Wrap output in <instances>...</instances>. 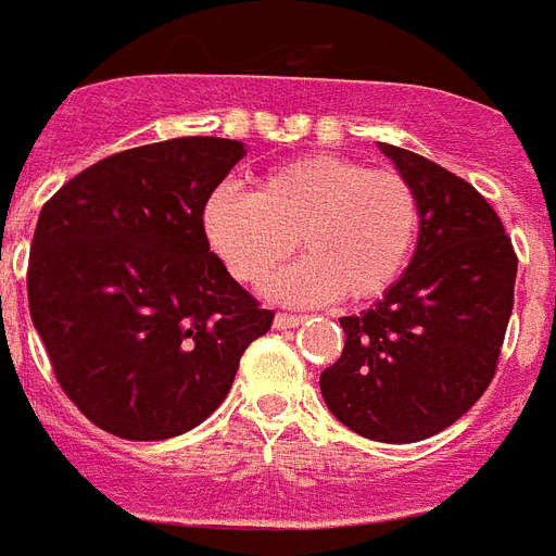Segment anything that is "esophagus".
Wrapping results in <instances>:
<instances>
[{"instance_id": "esophagus-1", "label": "esophagus", "mask_w": 556, "mask_h": 556, "mask_svg": "<svg viewBox=\"0 0 556 556\" xmlns=\"http://www.w3.org/2000/svg\"><path fill=\"white\" fill-rule=\"evenodd\" d=\"M300 323H302V317H293V314H277V317H274V328H279V331H286V328H296Z\"/></svg>"}]
</instances>
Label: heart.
Masks as SVG:
<instances>
[{"instance_id": "obj_1", "label": "heart", "mask_w": 556, "mask_h": 556, "mask_svg": "<svg viewBox=\"0 0 556 556\" xmlns=\"http://www.w3.org/2000/svg\"><path fill=\"white\" fill-rule=\"evenodd\" d=\"M419 219V197L400 170H371L337 153L282 162L260 176L254 193L216 188L202 211L207 242L245 286L265 282L293 242L305 251L270 282L286 302L386 293L414 254Z\"/></svg>"}]
</instances>
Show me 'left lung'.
<instances>
[{"label": "left lung", "mask_w": 556, "mask_h": 556, "mask_svg": "<svg viewBox=\"0 0 556 556\" xmlns=\"http://www.w3.org/2000/svg\"><path fill=\"white\" fill-rule=\"evenodd\" d=\"M380 151L419 197L417 248L380 302L340 319L345 349L319 391L359 437L417 442L454 426L494 380L517 254L473 185L405 148Z\"/></svg>", "instance_id": "1"}]
</instances>
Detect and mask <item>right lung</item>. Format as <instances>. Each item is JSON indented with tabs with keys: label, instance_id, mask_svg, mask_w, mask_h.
Returning <instances> with one entry per match:
<instances>
[{
	"label": "right lung",
	"instance_id": "right-lung-1",
	"mask_svg": "<svg viewBox=\"0 0 556 556\" xmlns=\"http://www.w3.org/2000/svg\"><path fill=\"white\" fill-rule=\"evenodd\" d=\"M242 156L237 139L153 142L90 165L45 202L30 319L67 400L108 434L148 442L200 426L274 323L202 225Z\"/></svg>",
	"mask_w": 556,
	"mask_h": 556
}]
</instances>
